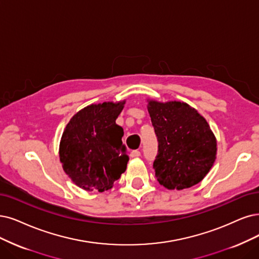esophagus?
Returning <instances> with one entry per match:
<instances>
[{"instance_id":"1","label":"esophagus","mask_w":259,"mask_h":259,"mask_svg":"<svg viewBox=\"0 0 259 259\" xmlns=\"http://www.w3.org/2000/svg\"><path fill=\"white\" fill-rule=\"evenodd\" d=\"M141 151L140 150H132L131 151V154H130V156L132 157V158H138V157H141Z\"/></svg>"}]
</instances>
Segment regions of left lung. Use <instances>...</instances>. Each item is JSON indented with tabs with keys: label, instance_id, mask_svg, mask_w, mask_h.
Instances as JSON below:
<instances>
[{
	"label": "left lung",
	"instance_id": "1",
	"mask_svg": "<svg viewBox=\"0 0 259 259\" xmlns=\"http://www.w3.org/2000/svg\"><path fill=\"white\" fill-rule=\"evenodd\" d=\"M148 112L158 140L154 168L159 184L169 190L198 184L217 155V141L206 119L179 101L151 100Z\"/></svg>",
	"mask_w": 259,
	"mask_h": 259
}]
</instances>
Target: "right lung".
Returning <instances> with one entry per match:
<instances>
[{
	"instance_id": "right-lung-1",
	"label": "right lung",
	"mask_w": 259,
	"mask_h": 259,
	"mask_svg": "<svg viewBox=\"0 0 259 259\" xmlns=\"http://www.w3.org/2000/svg\"><path fill=\"white\" fill-rule=\"evenodd\" d=\"M123 104L124 101L89 105L66 126L60 159L66 174L84 190H109L126 170L123 130L115 122Z\"/></svg>"
}]
</instances>
